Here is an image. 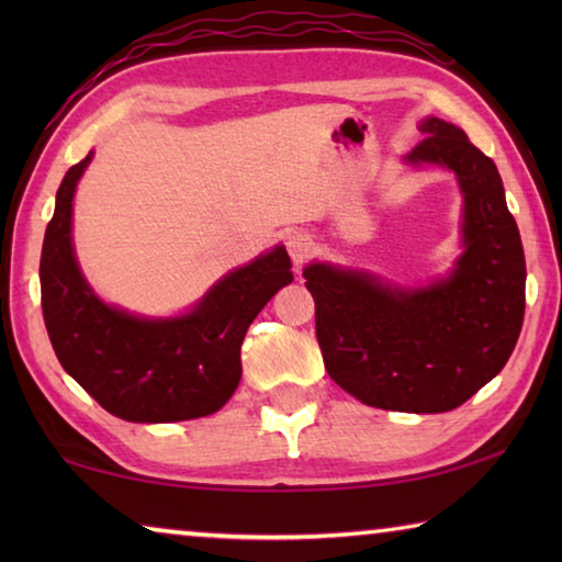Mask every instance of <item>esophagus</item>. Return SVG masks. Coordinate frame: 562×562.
I'll use <instances>...</instances> for the list:
<instances>
[{
	"mask_svg": "<svg viewBox=\"0 0 562 562\" xmlns=\"http://www.w3.org/2000/svg\"><path fill=\"white\" fill-rule=\"evenodd\" d=\"M288 252H290V258H292V262L294 265H302L304 260L310 258V252H312V247H315V243H312V237L307 235V233H302V231H294V233H290L288 235Z\"/></svg>",
	"mask_w": 562,
	"mask_h": 562,
	"instance_id": "obj_1",
	"label": "esophagus"
}]
</instances>
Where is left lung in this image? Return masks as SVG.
I'll return each mask as SVG.
<instances>
[{"instance_id":"1","label":"left lung","mask_w":562,"mask_h":562,"mask_svg":"<svg viewBox=\"0 0 562 562\" xmlns=\"http://www.w3.org/2000/svg\"><path fill=\"white\" fill-rule=\"evenodd\" d=\"M406 164H436L459 178L463 252L449 278L394 288L327 262L304 268L329 376L361 404L441 414L496 376L526 312V255L493 160L453 123L424 119Z\"/></svg>"}]
</instances>
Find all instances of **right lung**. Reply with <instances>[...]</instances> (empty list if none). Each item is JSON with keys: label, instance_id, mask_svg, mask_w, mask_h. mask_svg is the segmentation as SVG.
Instances as JSON below:
<instances>
[{"label": "right lung", "instance_id": "obj_1", "mask_svg": "<svg viewBox=\"0 0 562 562\" xmlns=\"http://www.w3.org/2000/svg\"><path fill=\"white\" fill-rule=\"evenodd\" d=\"M91 158L66 170L42 247V312L56 357L109 414L126 422L213 414L240 384L247 327L292 282L290 255L278 245L227 272L180 317L148 319L111 307L83 280L71 243L74 190Z\"/></svg>", "mask_w": 562, "mask_h": 562}]
</instances>
